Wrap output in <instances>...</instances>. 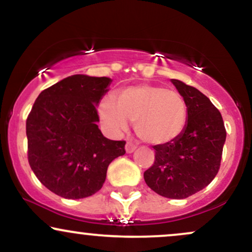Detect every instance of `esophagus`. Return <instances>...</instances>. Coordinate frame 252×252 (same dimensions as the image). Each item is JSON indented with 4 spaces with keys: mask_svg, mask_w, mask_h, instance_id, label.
<instances>
[{
    "mask_svg": "<svg viewBox=\"0 0 252 252\" xmlns=\"http://www.w3.org/2000/svg\"><path fill=\"white\" fill-rule=\"evenodd\" d=\"M136 148H137V147H136L134 143L126 142V152L128 153V154H131V153H134Z\"/></svg>",
    "mask_w": 252,
    "mask_h": 252,
    "instance_id": "34e87169",
    "label": "esophagus"
}]
</instances>
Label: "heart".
<instances>
[{"instance_id": "obj_1", "label": "heart", "mask_w": 252, "mask_h": 252, "mask_svg": "<svg viewBox=\"0 0 252 252\" xmlns=\"http://www.w3.org/2000/svg\"><path fill=\"white\" fill-rule=\"evenodd\" d=\"M100 122L111 134L128 129L135 122L138 137L150 144L175 140L187 122V106L179 92L163 86L140 84L121 90L116 102L106 97L98 106Z\"/></svg>"}]
</instances>
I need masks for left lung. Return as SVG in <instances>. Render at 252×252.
Wrapping results in <instances>:
<instances>
[{"label": "left lung", "mask_w": 252, "mask_h": 252, "mask_svg": "<svg viewBox=\"0 0 252 252\" xmlns=\"http://www.w3.org/2000/svg\"><path fill=\"white\" fill-rule=\"evenodd\" d=\"M170 82L186 103V126L175 140L153 147L155 162L143 176L158 194L185 199L215 179L220 167L226 131L220 112L204 94L180 80Z\"/></svg>", "instance_id": "8db88e82"}]
</instances>
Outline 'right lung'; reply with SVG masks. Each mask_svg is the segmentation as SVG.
<instances>
[{"mask_svg":"<svg viewBox=\"0 0 252 252\" xmlns=\"http://www.w3.org/2000/svg\"><path fill=\"white\" fill-rule=\"evenodd\" d=\"M112 79L73 74L43 90L26 122L28 162L45 187L65 199L102 189L109 164L126 154L124 141L104 137L97 106Z\"/></svg>","mask_w":252,"mask_h":252,"instance_id":"obj_1","label":"right lung"}]
</instances>
